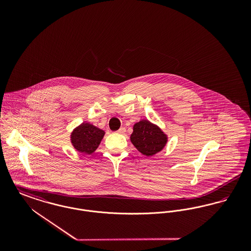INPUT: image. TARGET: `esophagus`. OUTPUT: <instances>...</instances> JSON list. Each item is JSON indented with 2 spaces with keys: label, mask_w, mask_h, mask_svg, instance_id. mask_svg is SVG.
<instances>
[{
  "label": "esophagus",
  "mask_w": 251,
  "mask_h": 251,
  "mask_svg": "<svg viewBox=\"0 0 251 251\" xmlns=\"http://www.w3.org/2000/svg\"><path fill=\"white\" fill-rule=\"evenodd\" d=\"M125 132H126V129L124 127H121L120 130L118 131V133H120V134H124Z\"/></svg>",
  "instance_id": "34e87169"
}]
</instances>
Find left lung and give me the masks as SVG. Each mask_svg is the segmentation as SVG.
I'll return each instance as SVG.
<instances>
[{
	"instance_id": "obj_1",
	"label": "left lung",
	"mask_w": 251,
	"mask_h": 251,
	"mask_svg": "<svg viewBox=\"0 0 251 251\" xmlns=\"http://www.w3.org/2000/svg\"><path fill=\"white\" fill-rule=\"evenodd\" d=\"M131 142L143 155H155L167 146L168 136L165 131L150 120H142L134 123Z\"/></svg>"
}]
</instances>
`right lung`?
Wrapping results in <instances>:
<instances>
[{
	"label": "right lung",
	"mask_w": 251,
	"mask_h": 251,
	"mask_svg": "<svg viewBox=\"0 0 251 251\" xmlns=\"http://www.w3.org/2000/svg\"><path fill=\"white\" fill-rule=\"evenodd\" d=\"M104 134L105 131L93 124L83 122L72 131L71 143L77 151L91 154L98 149Z\"/></svg>",
	"instance_id": "right-lung-1"
}]
</instances>
